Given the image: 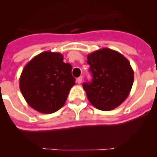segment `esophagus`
Returning <instances> with one entry per match:
<instances>
[{
  "mask_svg": "<svg viewBox=\"0 0 157 157\" xmlns=\"http://www.w3.org/2000/svg\"><path fill=\"white\" fill-rule=\"evenodd\" d=\"M77 82L78 83V84H81L82 82V76H80V77H78L77 78Z\"/></svg>",
  "mask_w": 157,
  "mask_h": 157,
  "instance_id": "1",
  "label": "esophagus"
}]
</instances>
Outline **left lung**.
I'll list each match as a JSON object with an SVG mask.
<instances>
[{"label": "left lung", "instance_id": "1", "mask_svg": "<svg viewBox=\"0 0 157 157\" xmlns=\"http://www.w3.org/2000/svg\"><path fill=\"white\" fill-rule=\"evenodd\" d=\"M87 63L93 80L83 83V89L91 105L102 111L120 106L134 82V71L128 59L117 51L103 48L88 54Z\"/></svg>", "mask_w": 157, "mask_h": 157}]
</instances>
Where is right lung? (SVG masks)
I'll use <instances>...</instances> for the list:
<instances>
[{
	"mask_svg": "<svg viewBox=\"0 0 157 157\" xmlns=\"http://www.w3.org/2000/svg\"><path fill=\"white\" fill-rule=\"evenodd\" d=\"M71 69L59 52L46 51L34 56L25 65L19 78V88L27 103L44 114L61 109L75 84Z\"/></svg>",
	"mask_w": 157,
	"mask_h": 157,
	"instance_id": "obj_1",
	"label": "right lung"
}]
</instances>
